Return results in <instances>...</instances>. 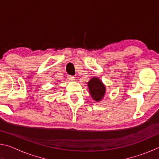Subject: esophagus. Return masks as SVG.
I'll list each match as a JSON object with an SVG mask.
<instances>
[{"mask_svg": "<svg viewBox=\"0 0 159 159\" xmlns=\"http://www.w3.org/2000/svg\"><path fill=\"white\" fill-rule=\"evenodd\" d=\"M68 79L69 80H75V77L74 76H68Z\"/></svg>", "mask_w": 159, "mask_h": 159, "instance_id": "1", "label": "esophagus"}]
</instances>
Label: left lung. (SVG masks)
<instances>
[{
    "label": "left lung",
    "instance_id": "obj_1",
    "mask_svg": "<svg viewBox=\"0 0 159 159\" xmlns=\"http://www.w3.org/2000/svg\"><path fill=\"white\" fill-rule=\"evenodd\" d=\"M88 86L89 88L91 97L95 101L99 102L103 98L105 94L106 88L98 78H93L92 79H90L88 82Z\"/></svg>",
    "mask_w": 159,
    "mask_h": 159
}]
</instances>
